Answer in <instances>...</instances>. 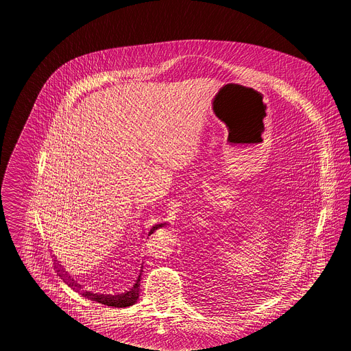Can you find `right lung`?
<instances>
[{
  "mask_svg": "<svg viewBox=\"0 0 351 351\" xmlns=\"http://www.w3.org/2000/svg\"><path fill=\"white\" fill-rule=\"evenodd\" d=\"M162 226H165V223H157V225H154V226L150 229L148 235L153 234V232H156L158 228H162ZM53 261H56V260H53ZM55 267L58 269L59 276L63 278L64 282H66V285H68L69 287L77 289V291L81 289V285H78L73 278H71V276H68L66 271L62 267V265H59V263H58V264L55 263ZM141 273H143V265L140 266L138 276V278L135 279V282H132V285H131V286L128 287V291H125L123 293H118V295H97V293H93V292H87V291H85L82 295H84L85 298L99 302V304H104L106 306L128 308V306L134 305V304L138 301V293H140V279H141Z\"/></svg>",
  "mask_w": 351,
  "mask_h": 351,
  "instance_id": "obj_1",
  "label": "right lung"
}]
</instances>
